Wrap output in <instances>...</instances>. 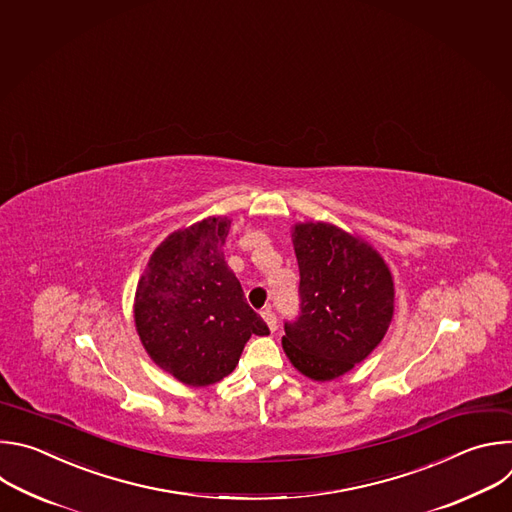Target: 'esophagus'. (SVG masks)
<instances>
[{"label": "esophagus", "mask_w": 512, "mask_h": 512, "mask_svg": "<svg viewBox=\"0 0 512 512\" xmlns=\"http://www.w3.org/2000/svg\"><path fill=\"white\" fill-rule=\"evenodd\" d=\"M262 319L266 321V325H268V329L270 331H276V327H278V319H276V313L270 309V306H266V309H262Z\"/></svg>", "instance_id": "34e87169"}]
</instances>
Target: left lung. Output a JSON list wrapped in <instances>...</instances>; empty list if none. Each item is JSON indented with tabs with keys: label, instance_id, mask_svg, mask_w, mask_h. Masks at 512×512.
Listing matches in <instances>:
<instances>
[{
	"label": "left lung",
	"instance_id": "1",
	"mask_svg": "<svg viewBox=\"0 0 512 512\" xmlns=\"http://www.w3.org/2000/svg\"><path fill=\"white\" fill-rule=\"evenodd\" d=\"M298 317L284 321L282 347L315 381H331L361 363L393 317V280L381 256L331 224L294 226Z\"/></svg>",
	"mask_w": 512,
	"mask_h": 512
}]
</instances>
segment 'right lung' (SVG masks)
Segmentation results:
<instances>
[{
	"label": "right lung",
	"mask_w": 512,
	"mask_h": 512,
	"mask_svg": "<svg viewBox=\"0 0 512 512\" xmlns=\"http://www.w3.org/2000/svg\"><path fill=\"white\" fill-rule=\"evenodd\" d=\"M228 218L171 234L151 256L135 296V323L151 359L201 387L230 375L252 335H268L224 258Z\"/></svg>",
	"instance_id": "right-lung-1"
}]
</instances>
